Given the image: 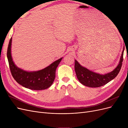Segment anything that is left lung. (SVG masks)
I'll return each mask as SVG.
<instances>
[{"mask_svg": "<svg viewBox=\"0 0 128 128\" xmlns=\"http://www.w3.org/2000/svg\"><path fill=\"white\" fill-rule=\"evenodd\" d=\"M124 50V46H123V51L117 67L113 71L104 75L88 70L86 68L81 66L76 60H75V70L77 78L80 83L88 87L98 88L104 86L113 80L116 77L121 68Z\"/></svg>", "mask_w": 128, "mask_h": 128, "instance_id": "1", "label": "left lung"}]
</instances>
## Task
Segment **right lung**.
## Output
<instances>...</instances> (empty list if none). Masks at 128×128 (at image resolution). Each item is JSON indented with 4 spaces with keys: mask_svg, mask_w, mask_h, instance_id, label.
<instances>
[{
    "mask_svg": "<svg viewBox=\"0 0 128 128\" xmlns=\"http://www.w3.org/2000/svg\"><path fill=\"white\" fill-rule=\"evenodd\" d=\"M12 38L9 42L7 52L10 68L13 78L22 86L32 90H45L51 86L56 77V71L62 59L53 62L48 66L38 71L28 72L18 67L13 61L11 54Z\"/></svg>",
    "mask_w": 128,
    "mask_h": 128,
    "instance_id": "right-lung-1",
    "label": "right lung"
}]
</instances>
